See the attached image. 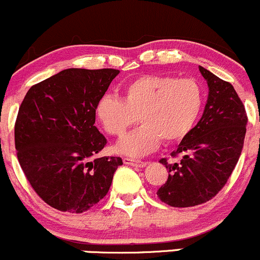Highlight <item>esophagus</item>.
Masks as SVG:
<instances>
[{"mask_svg":"<svg viewBox=\"0 0 260 260\" xmlns=\"http://www.w3.org/2000/svg\"><path fill=\"white\" fill-rule=\"evenodd\" d=\"M124 164L131 165V167H136V168H144L146 165V162L141 161V160L131 159V157H124Z\"/></svg>","mask_w":260,"mask_h":260,"instance_id":"esophagus-1","label":"esophagus"}]
</instances>
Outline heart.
<instances>
[{
	"label": "heart",
	"instance_id": "heart-1",
	"mask_svg": "<svg viewBox=\"0 0 260 260\" xmlns=\"http://www.w3.org/2000/svg\"><path fill=\"white\" fill-rule=\"evenodd\" d=\"M205 93L195 79H176L168 75H145L122 87V98L104 95L95 106V115L109 135L122 138L130 127L143 122L125 138L117 150L141 156L165 144L183 140L197 124Z\"/></svg>",
	"mask_w": 260,
	"mask_h": 260
}]
</instances>
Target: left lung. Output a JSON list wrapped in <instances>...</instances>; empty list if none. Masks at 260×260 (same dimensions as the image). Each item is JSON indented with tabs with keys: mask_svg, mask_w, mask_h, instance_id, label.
<instances>
[{
	"mask_svg": "<svg viewBox=\"0 0 260 260\" xmlns=\"http://www.w3.org/2000/svg\"><path fill=\"white\" fill-rule=\"evenodd\" d=\"M209 87L202 119L181 140L171 156L160 162L169 170L157 197L174 208H189L213 199L228 181L244 145L247 112L228 81L199 66Z\"/></svg>",
	"mask_w": 260,
	"mask_h": 260,
	"instance_id": "left-lung-1",
	"label": "left lung"
}]
</instances>
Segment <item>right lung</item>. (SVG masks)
Here are the masks:
<instances>
[{"label":"right lung","mask_w":260,"mask_h":260,"mask_svg":"<svg viewBox=\"0 0 260 260\" xmlns=\"http://www.w3.org/2000/svg\"><path fill=\"white\" fill-rule=\"evenodd\" d=\"M119 72L68 69L31 86L18 109V162L32 189L55 209L89 210L122 165L119 156L93 159L108 143L93 125L95 106Z\"/></svg>","instance_id":"obj_1"}]
</instances>
